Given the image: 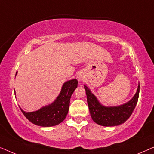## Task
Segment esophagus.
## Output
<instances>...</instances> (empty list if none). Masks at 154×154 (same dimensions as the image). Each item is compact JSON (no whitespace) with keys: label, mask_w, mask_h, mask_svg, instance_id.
Listing matches in <instances>:
<instances>
[{"label":"esophagus","mask_w":154,"mask_h":154,"mask_svg":"<svg viewBox=\"0 0 154 154\" xmlns=\"http://www.w3.org/2000/svg\"><path fill=\"white\" fill-rule=\"evenodd\" d=\"M84 77H85V76H84L83 73H82V72H79L77 74V79H78V80H79V81H82V80L84 79Z\"/></svg>","instance_id":"34e87169"}]
</instances>
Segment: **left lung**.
Returning <instances> with one entry per match:
<instances>
[{
    "label": "left lung",
    "instance_id": "left-lung-1",
    "mask_svg": "<svg viewBox=\"0 0 154 154\" xmlns=\"http://www.w3.org/2000/svg\"><path fill=\"white\" fill-rule=\"evenodd\" d=\"M88 107L92 119L97 124L106 127L117 126L125 123L133 112L140 94V83L137 90L131 100L125 104L116 106H106L99 102L97 98L87 85H84Z\"/></svg>",
    "mask_w": 154,
    "mask_h": 154
}]
</instances>
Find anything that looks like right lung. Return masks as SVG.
<instances>
[{"label": "right lung", "mask_w": 154, "mask_h": 154, "mask_svg": "<svg viewBox=\"0 0 154 154\" xmlns=\"http://www.w3.org/2000/svg\"><path fill=\"white\" fill-rule=\"evenodd\" d=\"M77 86L76 79L69 80L63 84L60 94L51 104L33 112H26L20 108L21 111L29 121L36 125L51 127L58 125L64 121L69 112L71 97Z\"/></svg>", "instance_id": "obj_1"}]
</instances>
